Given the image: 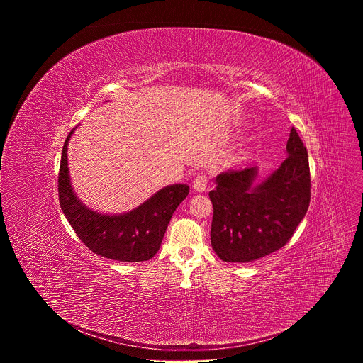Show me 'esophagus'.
Returning <instances> with one entry per match:
<instances>
[{
	"mask_svg": "<svg viewBox=\"0 0 363 363\" xmlns=\"http://www.w3.org/2000/svg\"><path fill=\"white\" fill-rule=\"evenodd\" d=\"M192 186H194V189H195L196 192H203V191L206 189V178H205L203 175L196 177V178L194 179Z\"/></svg>",
	"mask_w": 363,
	"mask_h": 363,
	"instance_id": "34e87169",
	"label": "esophagus"
}]
</instances>
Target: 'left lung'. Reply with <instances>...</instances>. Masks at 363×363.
Wrapping results in <instances>:
<instances>
[{"mask_svg": "<svg viewBox=\"0 0 363 363\" xmlns=\"http://www.w3.org/2000/svg\"><path fill=\"white\" fill-rule=\"evenodd\" d=\"M287 158L263 181L258 168L216 178L211 245L227 263H250L281 248L304 218L310 202L307 150L294 128Z\"/></svg>", "mask_w": 363, "mask_h": 363, "instance_id": "8db88e82", "label": "left lung"}]
</instances>
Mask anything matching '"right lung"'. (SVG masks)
Instances as JSON below:
<instances>
[{"label": "right lung", "instance_id": "obj_1", "mask_svg": "<svg viewBox=\"0 0 363 363\" xmlns=\"http://www.w3.org/2000/svg\"><path fill=\"white\" fill-rule=\"evenodd\" d=\"M73 129L63 146L59 199L63 214L89 250L100 257L122 263L146 262L158 252L168 224L189 186L174 184L161 188L136 208L122 214H103L89 208L73 189L67 149Z\"/></svg>", "mask_w": 363, "mask_h": 363}]
</instances>
